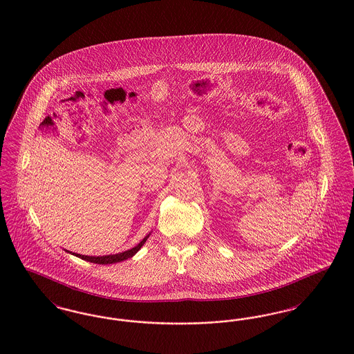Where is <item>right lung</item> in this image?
Segmentation results:
<instances>
[{"instance_id": "add662e5", "label": "right lung", "mask_w": 354, "mask_h": 354, "mask_svg": "<svg viewBox=\"0 0 354 354\" xmlns=\"http://www.w3.org/2000/svg\"><path fill=\"white\" fill-rule=\"evenodd\" d=\"M151 235V234H149L147 236H145V239L138 244V245H135L134 248H131V250H129V251H124V252H119L115 253V254H106V256H86V254H80V253H74L70 252V251H66V252L71 253V254H74V256H77V257H80V259H82V260H86V261H90V263H95V264H114V263H119V261H123V260H127L129 257H133L135 253L138 252L142 247H143V244L146 243V240L149 239V236Z\"/></svg>"}]
</instances>
